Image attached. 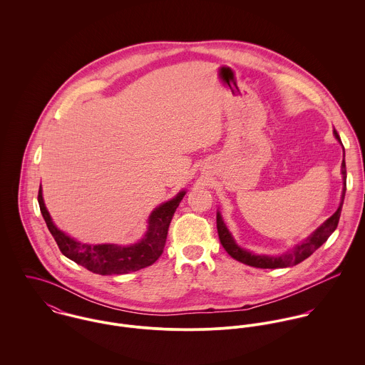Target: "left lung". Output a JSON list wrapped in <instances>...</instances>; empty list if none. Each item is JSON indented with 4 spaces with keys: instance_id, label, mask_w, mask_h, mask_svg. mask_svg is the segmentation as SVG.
<instances>
[{
    "instance_id": "obj_1",
    "label": "left lung",
    "mask_w": 365,
    "mask_h": 365,
    "mask_svg": "<svg viewBox=\"0 0 365 365\" xmlns=\"http://www.w3.org/2000/svg\"><path fill=\"white\" fill-rule=\"evenodd\" d=\"M334 138L337 142L341 145L340 136L337 135L336 130H333ZM344 150V149H343ZM341 177H343V191H341V198L337 210L326 219L314 232H312L307 239H304L301 243L295 245L291 250L277 255V256H267V255H256L253 252H249L239 246L229 232L226 223L223 222V217L220 212H216V227H217V235L222 246L227 252L229 256H232L235 260L240 261L243 264L256 267V268H285V267H294L299 262L308 259L311 255H313L327 239L329 236L336 230L340 219V213L343 208L344 202V195H346V181H347V174H346V161H344V153H343V163H341Z\"/></svg>"
}]
</instances>
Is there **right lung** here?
Instances as JSON below:
<instances>
[{
	"label": "right lung",
	"instance_id": "add662e5",
	"mask_svg": "<svg viewBox=\"0 0 365 365\" xmlns=\"http://www.w3.org/2000/svg\"><path fill=\"white\" fill-rule=\"evenodd\" d=\"M184 195L185 191L182 190L170 201L163 202L153 209L148 219V229L143 237L136 243L126 246L113 243L90 245L78 242L74 237L66 235L54 225L52 216L45 205L42 185L39 187L38 202L49 232L52 233L60 252L67 259L77 262L78 265H83L94 274L120 275L149 267L161 256L170 222Z\"/></svg>",
	"mask_w": 365,
	"mask_h": 365
}]
</instances>
